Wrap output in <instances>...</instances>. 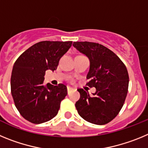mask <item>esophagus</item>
Returning <instances> with one entry per match:
<instances>
[{
  "mask_svg": "<svg viewBox=\"0 0 148 148\" xmlns=\"http://www.w3.org/2000/svg\"><path fill=\"white\" fill-rule=\"evenodd\" d=\"M66 88H67V92H68V93H69V92H70V91L72 90V89H73L71 87H70V86H67V87H66Z\"/></svg>",
  "mask_w": 148,
  "mask_h": 148,
  "instance_id": "1",
  "label": "esophagus"
}]
</instances>
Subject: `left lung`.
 I'll use <instances>...</instances> for the list:
<instances>
[{
    "label": "left lung",
    "mask_w": 148,
    "mask_h": 148,
    "mask_svg": "<svg viewBox=\"0 0 148 148\" xmlns=\"http://www.w3.org/2000/svg\"><path fill=\"white\" fill-rule=\"evenodd\" d=\"M73 47L90 59L87 85L95 87L92 95L78 89L81 97L75 103L78 114L95 125L108 124L122 108L129 84L126 66L113 51L97 43L76 42Z\"/></svg>",
    "instance_id": "8db88e82"
}]
</instances>
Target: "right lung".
Returning <instances> with one entry per match:
<instances>
[{
  "instance_id": "obj_1",
  "label": "right lung",
  "mask_w": 148,
  "mask_h": 148,
  "mask_svg": "<svg viewBox=\"0 0 148 148\" xmlns=\"http://www.w3.org/2000/svg\"><path fill=\"white\" fill-rule=\"evenodd\" d=\"M72 41H40L23 52L13 65L11 93L15 105L26 120L41 124L58 114L61 101L67 95L66 87L44 84L48 70L57 69L60 58Z\"/></svg>"
}]
</instances>
